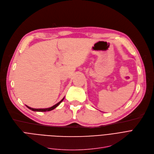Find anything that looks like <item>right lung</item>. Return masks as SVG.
<instances>
[{
  "mask_svg": "<svg viewBox=\"0 0 154 154\" xmlns=\"http://www.w3.org/2000/svg\"><path fill=\"white\" fill-rule=\"evenodd\" d=\"M64 98L65 97H63L59 102H58L57 103H56L55 105H54V106H53L52 107H49V108H46V109H34V108H31V107H29V106H26V107L28 108V109H30L31 110H32V111H35V112H46V111H51V110H52L53 109H54L55 108H56L63 101V100L64 99Z\"/></svg>",
  "mask_w": 154,
  "mask_h": 154,
  "instance_id": "right-lung-1",
  "label": "right lung"
}]
</instances>
